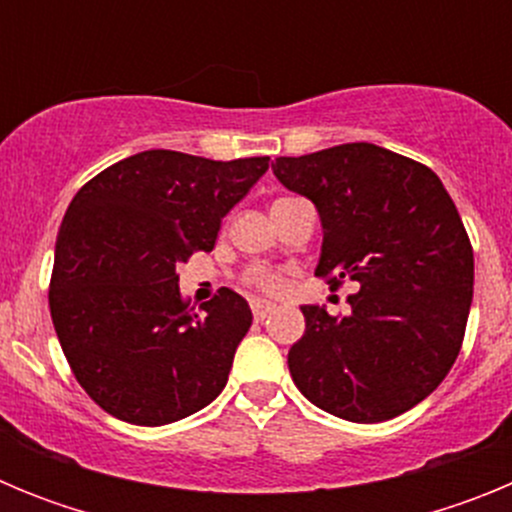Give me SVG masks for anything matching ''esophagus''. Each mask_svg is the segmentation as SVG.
Listing matches in <instances>:
<instances>
[{
    "mask_svg": "<svg viewBox=\"0 0 512 512\" xmlns=\"http://www.w3.org/2000/svg\"><path fill=\"white\" fill-rule=\"evenodd\" d=\"M251 312L256 320H264V318H269L271 312H274V305H271V302H264V300H251Z\"/></svg>",
    "mask_w": 512,
    "mask_h": 512,
    "instance_id": "esophagus-1",
    "label": "esophagus"
}]
</instances>
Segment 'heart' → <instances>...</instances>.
Here are the masks:
<instances>
[{"instance_id":"obj_1","label":"heart","mask_w":512,"mask_h":512,"mask_svg":"<svg viewBox=\"0 0 512 512\" xmlns=\"http://www.w3.org/2000/svg\"><path fill=\"white\" fill-rule=\"evenodd\" d=\"M243 284H248L251 289H259V292H277V289H282V277L277 271L264 269V266H251L243 274Z\"/></svg>"}]
</instances>
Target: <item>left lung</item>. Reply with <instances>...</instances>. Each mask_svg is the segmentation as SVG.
<instances>
[{
    "label": "left lung",
    "instance_id": "obj_1",
    "mask_svg": "<svg viewBox=\"0 0 512 512\" xmlns=\"http://www.w3.org/2000/svg\"><path fill=\"white\" fill-rule=\"evenodd\" d=\"M274 176L318 207L315 277L348 295L351 315L305 305L289 348L297 390L325 413L382 423L415 408L454 366L467 330L474 253L441 179L374 143L279 156Z\"/></svg>",
    "mask_w": 512,
    "mask_h": 512
}]
</instances>
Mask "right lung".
<instances>
[{
	"label": "right lung",
	"instance_id": "1",
	"mask_svg": "<svg viewBox=\"0 0 512 512\" xmlns=\"http://www.w3.org/2000/svg\"><path fill=\"white\" fill-rule=\"evenodd\" d=\"M269 156L212 161L143 151L89 179L63 215L48 305L76 382L104 413L166 425L228 382L251 307L223 287L194 312L176 266L212 251L220 220Z\"/></svg>",
	"mask_w": 512,
	"mask_h": 512
}]
</instances>
